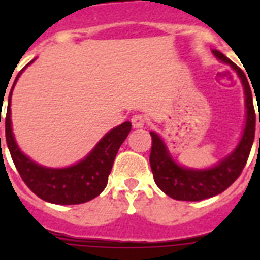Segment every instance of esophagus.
Instances as JSON below:
<instances>
[{
  "label": "esophagus",
  "mask_w": 260,
  "mask_h": 260,
  "mask_svg": "<svg viewBox=\"0 0 260 260\" xmlns=\"http://www.w3.org/2000/svg\"><path fill=\"white\" fill-rule=\"evenodd\" d=\"M144 124H146V117L142 114H135L132 117V125L135 128H142V126H144Z\"/></svg>",
  "instance_id": "esophagus-1"
}]
</instances>
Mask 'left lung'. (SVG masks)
<instances>
[{
  "label": "left lung",
  "mask_w": 260,
  "mask_h": 260,
  "mask_svg": "<svg viewBox=\"0 0 260 260\" xmlns=\"http://www.w3.org/2000/svg\"><path fill=\"white\" fill-rule=\"evenodd\" d=\"M213 54L221 62L230 64L238 73L239 78L242 79L244 94H246V126L243 131L240 143L232 151V154L222 159L217 166L206 169V170H194V169H186V167L179 166L171 158L162 139L155 132H150L151 138H152L150 165L152 174H154L155 183L158 185V187L163 193H166L169 197L178 200V201H201L205 198L214 197L228 189L242 174L243 169L246 166L247 159H248V155H250L252 143H254L256 114H255L252 93H251V87L248 85V79L242 69L236 66L220 51L214 50Z\"/></svg>",
  "instance_id": "obj_1"
}]
</instances>
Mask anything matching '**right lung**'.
I'll use <instances>...</instances> for the list:
<instances>
[{
	"mask_svg": "<svg viewBox=\"0 0 260 260\" xmlns=\"http://www.w3.org/2000/svg\"><path fill=\"white\" fill-rule=\"evenodd\" d=\"M24 69L18 73L14 79L13 86L10 89L5 116L6 144H8L10 156L13 159L14 166L17 169L20 177L38 197L51 204L75 205V204H83V202L93 200L98 194H101L102 190L106 187L114 158L117 155L120 146L129 134L132 124L129 121H125L122 122L121 125L109 131L98 142L97 146L94 147L93 151L86 158L82 159L74 166L64 167V169H48V167L39 166L38 163L32 162L20 151L13 138V132H12L10 97H12L14 85Z\"/></svg>",
	"mask_w": 260,
	"mask_h": 260,
	"instance_id": "add662e5",
	"label": "right lung"
}]
</instances>
